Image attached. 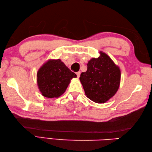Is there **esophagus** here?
Listing matches in <instances>:
<instances>
[{"label":"esophagus","mask_w":152,"mask_h":152,"mask_svg":"<svg viewBox=\"0 0 152 152\" xmlns=\"http://www.w3.org/2000/svg\"><path fill=\"white\" fill-rule=\"evenodd\" d=\"M80 74H81V72H80V71H79V72H76V75H77V77H78V78H79V77L80 76Z\"/></svg>","instance_id":"34e87169"}]
</instances>
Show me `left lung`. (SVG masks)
Wrapping results in <instances>:
<instances>
[{
    "instance_id": "1",
    "label": "left lung",
    "mask_w": 152,
    "mask_h": 152,
    "mask_svg": "<svg viewBox=\"0 0 152 152\" xmlns=\"http://www.w3.org/2000/svg\"><path fill=\"white\" fill-rule=\"evenodd\" d=\"M88 70L80 74V80L87 97L96 103H104L119 89L121 71L107 54L100 51L98 58H92Z\"/></svg>"
}]
</instances>
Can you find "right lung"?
<instances>
[{
	"label": "right lung",
	"instance_id": "obj_1",
	"mask_svg": "<svg viewBox=\"0 0 152 152\" xmlns=\"http://www.w3.org/2000/svg\"><path fill=\"white\" fill-rule=\"evenodd\" d=\"M73 78H76V74L60 59H50L38 70V87L45 97L57 98L66 91Z\"/></svg>",
	"mask_w": 152,
	"mask_h": 152
}]
</instances>
